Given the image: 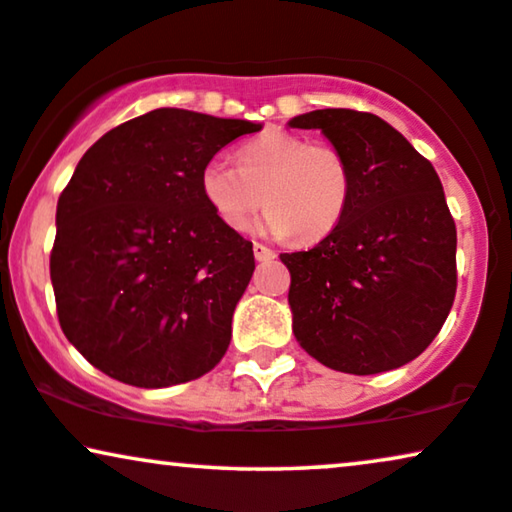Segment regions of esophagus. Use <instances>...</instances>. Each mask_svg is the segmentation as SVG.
Segmentation results:
<instances>
[{
    "mask_svg": "<svg viewBox=\"0 0 512 512\" xmlns=\"http://www.w3.org/2000/svg\"><path fill=\"white\" fill-rule=\"evenodd\" d=\"M252 252H255V260L257 262H269V260H274V257H276V252L271 250V248H267V245H262V243H255V248H252Z\"/></svg>",
    "mask_w": 512,
    "mask_h": 512,
    "instance_id": "esophagus-1",
    "label": "esophagus"
}]
</instances>
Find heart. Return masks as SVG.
Here are the masks:
<instances>
[{
	"instance_id": "heart-1",
	"label": "heart",
	"mask_w": 512,
	"mask_h": 512,
	"mask_svg": "<svg viewBox=\"0 0 512 512\" xmlns=\"http://www.w3.org/2000/svg\"><path fill=\"white\" fill-rule=\"evenodd\" d=\"M200 189L229 229H248L264 203L262 234L316 243L345 217L352 172L335 146L267 129L238 148V167L224 158L210 160L200 174Z\"/></svg>"
}]
</instances>
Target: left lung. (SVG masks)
<instances>
[{
  "mask_svg": "<svg viewBox=\"0 0 512 512\" xmlns=\"http://www.w3.org/2000/svg\"><path fill=\"white\" fill-rule=\"evenodd\" d=\"M288 125L321 129L352 172L338 229L312 250L281 255L297 342L342 373L409 364L456 295V224L435 167L373 113L323 108Z\"/></svg>",
  "mask_w": 512,
  "mask_h": 512,
  "instance_id": "1",
  "label": "left lung"
}]
</instances>
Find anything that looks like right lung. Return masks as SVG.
Returning <instances> with one entry per match:
<instances>
[{
    "label": "right lung",
    "mask_w": 512,
    "mask_h": 512,
    "mask_svg": "<svg viewBox=\"0 0 512 512\" xmlns=\"http://www.w3.org/2000/svg\"><path fill=\"white\" fill-rule=\"evenodd\" d=\"M260 129L158 108L82 155L58 198L49 269L63 333L99 371L170 387L224 357L255 255L210 208L200 174L219 148Z\"/></svg>",
    "instance_id": "add662e5"
}]
</instances>
